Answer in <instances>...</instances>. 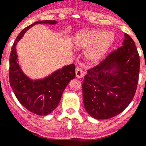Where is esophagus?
Segmentation results:
<instances>
[{"label":"esophagus","instance_id":"esophagus-1","mask_svg":"<svg viewBox=\"0 0 146 146\" xmlns=\"http://www.w3.org/2000/svg\"><path fill=\"white\" fill-rule=\"evenodd\" d=\"M75 73H76V77L77 78H82L83 76H84V72L82 71V69L80 67H77L76 68V71H75Z\"/></svg>","mask_w":146,"mask_h":146}]
</instances>
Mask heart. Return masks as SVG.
<instances>
[{
  "instance_id": "heart-1",
  "label": "heart",
  "mask_w": 146,
  "mask_h": 146,
  "mask_svg": "<svg viewBox=\"0 0 146 146\" xmlns=\"http://www.w3.org/2000/svg\"><path fill=\"white\" fill-rule=\"evenodd\" d=\"M115 40L113 32H104L102 30H86L80 32L74 40L75 47L88 50L86 58L91 62L103 58Z\"/></svg>"
}]
</instances>
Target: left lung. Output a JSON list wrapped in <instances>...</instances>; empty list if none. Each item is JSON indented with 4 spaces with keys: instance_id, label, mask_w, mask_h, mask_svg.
Masks as SVG:
<instances>
[{
    "instance_id": "8db88e82",
    "label": "left lung",
    "mask_w": 146,
    "mask_h": 146,
    "mask_svg": "<svg viewBox=\"0 0 146 146\" xmlns=\"http://www.w3.org/2000/svg\"><path fill=\"white\" fill-rule=\"evenodd\" d=\"M121 47L88 69L82 83L84 107L96 119L116 116L128 106L138 83L140 56L128 34Z\"/></svg>"
}]
</instances>
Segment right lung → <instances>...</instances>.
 <instances>
[{
	"instance_id": "add662e5",
	"label": "right lung",
	"mask_w": 146,
	"mask_h": 146,
	"mask_svg": "<svg viewBox=\"0 0 146 146\" xmlns=\"http://www.w3.org/2000/svg\"><path fill=\"white\" fill-rule=\"evenodd\" d=\"M56 23L55 20H42L35 22L24 28L16 38L10 53V86L20 104L38 115H47L57 108L65 88L75 77V65L66 66L44 79L32 80L23 74L17 63L16 45L31 27L36 24Z\"/></svg>"
}]
</instances>
